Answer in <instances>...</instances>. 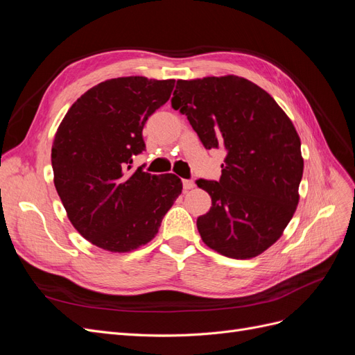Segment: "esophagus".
I'll return each mask as SVG.
<instances>
[{
    "instance_id": "34e87169",
    "label": "esophagus",
    "mask_w": 355,
    "mask_h": 355,
    "mask_svg": "<svg viewBox=\"0 0 355 355\" xmlns=\"http://www.w3.org/2000/svg\"><path fill=\"white\" fill-rule=\"evenodd\" d=\"M194 180H191V179H185L184 180V189L185 191H188V189H192V188H194Z\"/></svg>"
}]
</instances>
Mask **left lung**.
Wrapping results in <instances>:
<instances>
[{"instance_id":"left-lung-1","label":"left lung","mask_w":355,"mask_h":355,"mask_svg":"<svg viewBox=\"0 0 355 355\" xmlns=\"http://www.w3.org/2000/svg\"><path fill=\"white\" fill-rule=\"evenodd\" d=\"M171 106L204 148L227 153L218 182L197 180L211 197L197 219L202 241L232 259L261 254L282 237L299 201L304 159L293 123L259 85L235 75L179 80Z\"/></svg>"}]
</instances>
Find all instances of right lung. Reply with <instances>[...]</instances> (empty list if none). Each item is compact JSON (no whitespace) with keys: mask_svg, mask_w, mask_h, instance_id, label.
<instances>
[{"mask_svg":"<svg viewBox=\"0 0 355 355\" xmlns=\"http://www.w3.org/2000/svg\"><path fill=\"white\" fill-rule=\"evenodd\" d=\"M175 80L112 78L94 85L63 118L51 148L55 187L73 228L110 252L151 241L182 192V180L151 175L133 157L145 151L146 120L163 106Z\"/></svg>","mask_w":355,"mask_h":355,"instance_id":"right-lung-1","label":"right lung"}]
</instances>
